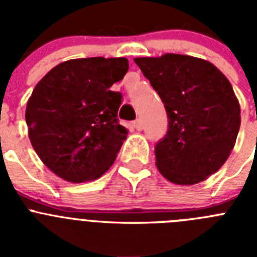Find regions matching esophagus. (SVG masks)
Wrapping results in <instances>:
<instances>
[{
    "label": "esophagus",
    "mask_w": 257,
    "mask_h": 257,
    "mask_svg": "<svg viewBox=\"0 0 257 257\" xmlns=\"http://www.w3.org/2000/svg\"><path fill=\"white\" fill-rule=\"evenodd\" d=\"M134 127H135L138 131L143 130V122H142V119H140V118H138V119H135V121H134Z\"/></svg>",
    "instance_id": "34e87169"
}]
</instances>
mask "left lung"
<instances>
[{
	"instance_id": "obj_1",
	"label": "left lung",
	"mask_w": 257,
	"mask_h": 257,
	"mask_svg": "<svg viewBox=\"0 0 257 257\" xmlns=\"http://www.w3.org/2000/svg\"><path fill=\"white\" fill-rule=\"evenodd\" d=\"M158 92L169 117V130L156 145V165L178 185L206 180L221 167L240 126L233 87L212 63L179 54L135 58Z\"/></svg>"
}]
</instances>
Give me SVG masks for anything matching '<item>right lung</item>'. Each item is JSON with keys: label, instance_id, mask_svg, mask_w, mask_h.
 <instances>
[{"label": "right lung", "instance_id": "obj_1", "mask_svg": "<svg viewBox=\"0 0 257 257\" xmlns=\"http://www.w3.org/2000/svg\"><path fill=\"white\" fill-rule=\"evenodd\" d=\"M127 70L126 58L72 59L36 85L26 109L29 140L59 178L95 180L113 165L128 131L117 118L122 95L110 87Z\"/></svg>", "mask_w": 257, "mask_h": 257}]
</instances>
